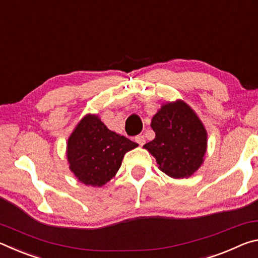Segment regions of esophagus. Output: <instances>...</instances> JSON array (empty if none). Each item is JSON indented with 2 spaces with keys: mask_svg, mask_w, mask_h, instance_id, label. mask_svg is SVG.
Masks as SVG:
<instances>
[{
  "mask_svg": "<svg viewBox=\"0 0 258 258\" xmlns=\"http://www.w3.org/2000/svg\"><path fill=\"white\" fill-rule=\"evenodd\" d=\"M135 142L139 143L140 146H143L146 143V139L143 135H138V137H135Z\"/></svg>",
  "mask_w": 258,
  "mask_h": 258,
  "instance_id": "34e87169",
  "label": "esophagus"
}]
</instances>
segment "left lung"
Segmentation results:
<instances>
[{"label":"left lung","instance_id":"1","mask_svg":"<svg viewBox=\"0 0 258 258\" xmlns=\"http://www.w3.org/2000/svg\"><path fill=\"white\" fill-rule=\"evenodd\" d=\"M155 139L143 146L158 168L173 178H187L202 167L207 151V131L183 100L166 102L151 119Z\"/></svg>","mask_w":258,"mask_h":258}]
</instances>
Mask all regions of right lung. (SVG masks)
<instances>
[{"instance_id":"1","label":"right lung","mask_w":258,"mask_h":258,"mask_svg":"<svg viewBox=\"0 0 258 258\" xmlns=\"http://www.w3.org/2000/svg\"><path fill=\"white\" fill-rule=\"evenodd\" d=\"M138 146L109 130L97 113H87L68 138L69 169L83 184L102 186L115 177L126 152Z\"/></svg>"}]
</instances>
